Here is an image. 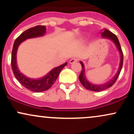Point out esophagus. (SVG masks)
<instances>
[{
  "instance_id": "esophagus-1",
  "label": "esophagus",
  "mask_w": 134,
  "mask_h": 134,
  "mask_svg": "<svg viewBox=\"0 0 134 134\" xmlns=\"http://www.w3.org/2000/svg\"><path fill=\"white\" fill-rule=\"evenodd\" d=\"M77 61H78V58H72L70 60V61H69V63H70V64H73V63H74V62H77Z\"/></svg>"
}]
</instances>
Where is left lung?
Instances as JSON below:
<instances>
[{"mask_svg":"<svg viewBox=\"0 0 134 134\" xmlns=\"http://www.w3.org/2000/svg\"><path fill=\"white\" fill-rule=\"evenodd\" d=\"M101 35L103 36V37L109 38V39L111 40L113 42L115 43L116 44V47L118 49V51H119L120 53V67L118 68V70L117 73L116 74V75L114 76V77L112 78V79L110 80V81L106 83V84H102V85H94V84H91V83L89 82V81H87V80L86 79L85 77V74H84V67L83 65L82 62H80L82 65V70H81V74H80L79 76V81H81V84H82V86L85 87L87 90L92 91H103L107 90V89L109 88V87H111L113 84H115V82H116V81L117 80L118 76H119L120 73L121 68H122L123 65V62H124V54H123L122 50H121V48L120 47V44L119 41L117 36L111 33V31H110L109 30L105 29L103 32L101 33Z\"/></svg>","mask_w":134,"mask_h":134,"instance_id":"left-lung-1","label":"left lung"}]
</instances>
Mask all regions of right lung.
Returning <instances> with one entry per match:
<instances>
[{"label": "right lung", "mask_w": 134, "mask_h": 134, "mask_svg": "<svg viewBox=\"0 0 134 134\" xmlns=\"http://www.w3.org/2000/svg\"><path fill=\"white\" fill-rule=\"evenodd\" d=\"M46 32L45 26L38 25L36 26L31 27L26 30L16 38L14 43L11 56V67L14 76L19 83L27 90L33 92H43L50 89L54 84L57 79L59 73L65 66L67 65L66 62L62 65L54 68L48 74L39 79H33L27 77L22 73H21L18 68L16 62V53L20 43L28 38L38 37L43 36Z\"/></svg>", "instance_id": "right-lung-1"}]
</instances>
